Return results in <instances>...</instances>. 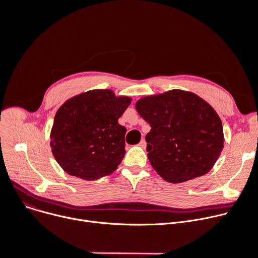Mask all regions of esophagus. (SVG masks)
Returning a JSON list of instances; mask_svg holds the SVG:
<instances>
[{
	"instance_id": "esophagus-1",
	"label": "esophagus",
	"mask_w": 258,
	"mask_h": 258,
	"mask_svg": "<svg viewBox=\"0 0 258 258\" xmlns=\"http://www.w3.org/2000/svg\"><path fill=\"white\" fill-rule=\"evenodd\" d=\"M139 146L145 149V148H146V146H147V144H146V141H145V140H142V141H141V143L139 144Z\"/></svg>"
}]
</instances>
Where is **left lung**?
<instances>
[{
  "label": "left lung",
  "mask_w": 258,
  "mask_h": 258,
  "mask_svg": "<svg viewBox=\"0 0 258 258\" xmlns=\"http://www.w3.org/2000/svg\"><path fill=\"white\" fill-rule=\"evenodd\" d=\"M135 108L150 124L148 158L165 181L181 183L207 174L224 148L222 120L199 96L181 89L139 100Z\"/></svg>",
  "instance_id": "left-lung-1"
}]
</instances>
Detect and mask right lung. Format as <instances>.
<instances>
[{
    "mask_svg": "<svg viewBox=\"0 0 258 258\" xmlns=\"http://www.w3.org/2000/svg\"><path fill=\"white\" fill-rule=\"evenodd\" d=\"M131 103L110 89H95L61 105L51 130L56 161L71 176L97 180L113 173L125 156L126 128L118 124Z\"/></svg>",
    "mask_w": 258,
    "mask_h": 258,
    "instance_id": "obj_1",
    "label": "right lung"
}]
</instances>
